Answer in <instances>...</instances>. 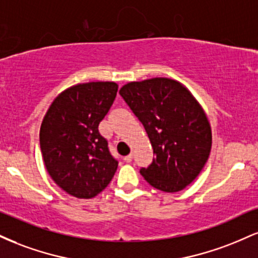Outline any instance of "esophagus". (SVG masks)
<instances>
[{"mask_svg":"<svg viewBox=\"0 0 258 258\" xmlns=\"http://www.w3.org/2000/svg\"><path fill=\"white\" fill-rule=\"evenodd\" d=\"M126 162H131L132 161V154H128V155H126L125 158H123Z\"/></svg>","mask_w":258,"mask_h":258,"instance_id":"esophagus-1","label":"esophagus"}]
</instances>
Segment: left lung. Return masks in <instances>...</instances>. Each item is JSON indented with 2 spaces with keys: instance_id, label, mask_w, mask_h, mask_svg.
Returning a JSON list of instances; mask_svg holds the SVG:
<instances>
[{
  "instance_id": "obj_1",
  "label": "left lung",
  "mask_w": 258,
  "mask_h": 258,
  "mask_svg": "<svg viewBox=\"0 0 258 258\" xmlns=\"http://www.w3.org/2000/svg\"><path fill=\"white\" fill-rule=\"evenodd\" d=\"M120 94L143 123L155 154L139 172L159 190L184 189L211 152V126L203 106L184 85L168 78L128 82Z\"/></svg>"
}]
</instances>
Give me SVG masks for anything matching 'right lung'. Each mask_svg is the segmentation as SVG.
I'll use <instances>...</instances> for the list:
<instances>
[{
  "instance_id": "right-lung-1",
  "label": "right lung",
  "mask_w": 258,
  "mask_h": 258,
  "mask_svg": "<svg viewBox=\"0 0 258 258\" xmlns=\"http://www.w3.org/2000/svg\"><path fill=\"white\" fill-rule=\"evenodd\" d=\"M112 81L85 82L55 97L40 128L44 166L55 184L79 199L98 195L114 177L119 162L100 136L99 122L116 97Z\"/></svg>"
}]
</instances>
